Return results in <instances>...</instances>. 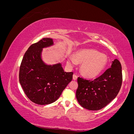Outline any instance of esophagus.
<instances>
[{
    "label": "esophagus",
    "mask_w": 134,
    "mask_h": 134,
    "mask_svg": "<svg viewBox=\"0 0 134 134\" xmlns=\"http://www.w3.org/2000/svg\"><path fill=\"white\" fill-rule=\"evenodd\" d=\"M72 79H73L74 80H76L77 79V76L75 74H74L73 75H72Z\"/></svg>",
    "instance_id": "esophagus-1"
}]
</instances>
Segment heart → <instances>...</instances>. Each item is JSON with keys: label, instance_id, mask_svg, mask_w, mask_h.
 <instances>
[{"label": "heart", "instance_id": "obj_1", "mask_svg": "<svg viewBox=\"0 0 134 134\" xmlns=\"http://www.w3.org/2000/svg\"><path fill=\"white\" fill-rule=\"evenodd\" d=\"M106 55L100 54L93 49H80L76 51L75 56L70 55L68 59V64L70 66L82 64L80 71L83 75L88 78H94L100 74L107 64Z\"/></svg>", "mask_w": 134, "mask_h": 134}]
</instances>
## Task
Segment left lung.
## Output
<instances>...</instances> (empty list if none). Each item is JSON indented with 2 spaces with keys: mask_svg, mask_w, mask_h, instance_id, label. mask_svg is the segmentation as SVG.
I'll return each instance as SVG.
<instances>
[{
  "mask_svg": "<svg viewBox=\"0 0 134 134\" xmlns=\"http://www.w3.org/2000/svg\"><path fill=\"white\" fill-rule=\"evenodd\" d=\"M122 68L119 61L115 59L111 68L93 80L78 78V87L76 97L83 108L91 111L103 108L116 98L122 84Z\"/></svg>",
  "mask_w": 134,
  "mask_h": 134,
  "instance_id": "1",
  "label": "left lung"
}]
</instances>
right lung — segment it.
<instances>
[{
    "label": "right lung",
    "mask_w": 134,
    "mask_h": 134,
    "mask_svg": "<svg viewBox=\"0 0 134 134\" xmlns=\"http://www.w3.org/2000/svg\"><path fill=\"white\" fill-rule=\"evenodd\" d=\"M54 44L53 39L47 37L32 44L20 66L19 83L28 98L36 104L54 102L72 78L73 72L64 71L62 63L47 64L43 60V48Z\"/></svg>",
    "instance_id": "right-lung-1"
}]
</instances>
